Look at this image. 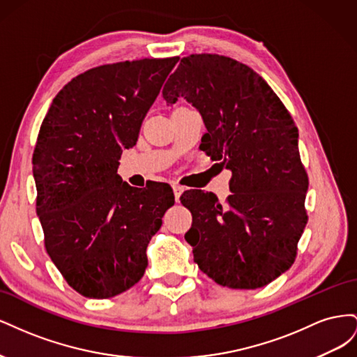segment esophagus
<instances>
[{
    "label": "esophagus",
    "mask_w": 357,
    "mask_h": 357,
    "mask_svg": "<svg viewBox=\"0 0 357 357\" xmlns=\"http://www.w3.org/2000/svg\"><path fill=\"white\" fill-rule=\"evenodd\" d=\"M172 190H174L176 201L178 202V201H180V197H181V193H183V190H185V188L180 186V185H174V186H172Z\"/></svg>",
    "instance_id": "1"
}]
</instances>
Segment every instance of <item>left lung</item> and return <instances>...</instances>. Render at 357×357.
<instances>
[{
    "label": "left lung",
    "mask_w": 357,
    "mask_h": 357,
    "mask_svg": "<svg viewBox=\"0 0 357 357\" xmlns=\"http://www.w3.org/2000/svg\"><path fill=\"white\" fill-rule=\"evenodd\" d=\"M162 96L195 107L207 128L199 147L232 171L225 205L211 192L180 198L192 213L193 261L220 286H266L295 262L308 220L294 119L250 67L210 53L181 58Z\"/></svg>",
    "instance_id": "obj_1"
}]
</instances>
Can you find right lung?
<instances>
[{
    "label": "right lung",
    "mask_w": 357,
    "mask_h": 357,
    "mask_svg": "<svg viewBox=\"0 0 357 357\" xmlns=\"http://www.w3.org/2000/svg\"><path fill=\"white\" fill-rule=\"evenodd\" d=\"M178 58L95 67L53 98L32 155L45 247L80 295L113 298L138 283L147 245L174 204L165 183L144 190L117 174Z\"/></svg>",
    "instance_id": "add662e5"
}]
</instances>
